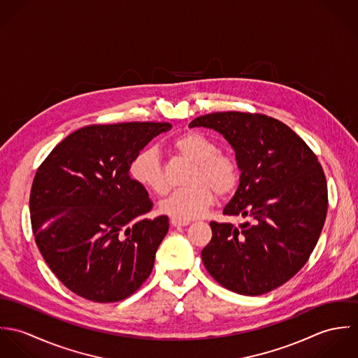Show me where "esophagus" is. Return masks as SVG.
I'll use <instances>...</instances> for the list:
<instances>
[{"label": "esophagus", "mask_w": 358, "mask_h": 358, "mask_svg": "<svg viewBox=\"0 0 358 358\" xmlns=\"http://www.w3.org/2000/svg\"><path fill=\"white\" fill-rule=\"evenodd\" d=\"M171 224L173 227H183V226H189L190 222L187 220H179V219H171Z\"/></svg>", "instance_id": "obj_1"}]
</instances>
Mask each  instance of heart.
<instances>
[{
    "instance_id": "obj_1",
    "label": "heart",
    "mask_w": 358,
    "mask_h": 358,
    "mask_svg": "<svg viewBox=\"0 0 358 358\" xmlns=\"http://www.w3.org/2000/svg\"><path fill=\"white\" fill-rule=\"evenodd\" d=\"M172 148L180 157L194 164L189 175L190 186L173 192L159 203V210L172 219L192 220L203 216L212 205L215 193L230 194L238 182V166L234 158L217 153L216 143L200 132L190 131L179 135ZM131 178L143 189L155 194L168 190L164 166L154 148L136 154L129 166Z\"/></svg>"
}]
</instances>
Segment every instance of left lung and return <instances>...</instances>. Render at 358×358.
I'll return each mask as SVG.
<instances>
[{"mask_svg":"<svg viewBox=\"0 0 358 358\" xmlns=\"http://www.w3.org/2000/svg\"><path fill=\"white\" fill-rule=\"evenodd\" d=\"M189 127L219 132L241 172L223 215L245 222H210L201 251L208 273L240 295L278 288L305 266L325 222L327 180L317 157L289 127L263 114L210 113Z\"/></svg>","mask_w":358,"mask_h":358,"instance_id":"left-lung-1","label":"left lung"}]
</instances>
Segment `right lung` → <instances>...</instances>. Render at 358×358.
Instances as JSON below:
<instances>
[{"mask_svg": "<svg viewBox=\"0 0 358 358\" xmlns=\"http://www.w3.org/2000/svg\"><path fill=\"white\" fill-rule=\"evenodd\" d=\"M169 122L84 127L40 165L31 186L36 244L53 274L92 302L124 301L153 270L168 217L129 175L134 157Z\"/></svg>", "mask_w": 358, "mask_h": 358, "instance_id": "1", "label": "right lung"}]
</instances>
